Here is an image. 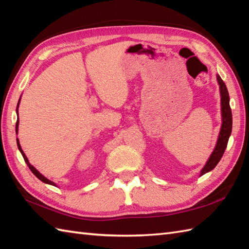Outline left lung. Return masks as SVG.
I'll return each instance as SVG.
<instances>
[{
  "instance_id": "left-lung-1",
  "label": "left lung",
  "mask_w": 249,
  "mask_h": 249,
  "mask_svg": "<svg viewBox=\"0 0 249 249\" xmlns=\"http://www.w3.org/2000/svg\"><path fill=\"white\" fill-rule=\"evenodd\" d=\"M217 82L219 85V91H221L223 123L221 127V131H219L216 146L214 148V151H213V153L211 154L209 160L207 161L204 169L201 170L200 176L214 169L216 164L219 162V160H221V158L223 157V155L225 153V149L227 147L228 140L231 134V129H232V113H231V108L229 105V93H228L227 87L223 82V79L219 77V75H217Z\"/></svg>"
}]
</instances>
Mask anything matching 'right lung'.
<instances>
[{
  "label": "right lung",
  "mask_w": 249,
  "mask_h": 249,
  "mask_svg": "<svg viewBox=\"0 0 249 249\" xmlns=\"http://www.w3.org/2000/svg\"><path fill=\"white\" fill-rule=\"evenodd\" d=\"M20 102V101H19ZM18 106H19V103H18ZM18 106H17V114H18ZM18 126H19V118H18V120H17V124H16V131H18ZM17 144H18V148H19V151L21 152V154H22V156H23V158H24V161H25V163L27 164V166L30 167V170L33 172V174L36 176L38 179H40V180H41L42 182H45V183H49V184H52V186H55V183L53 182V181H51V180H49L48 178H45L42 174H40V173L35 169V167L28 162V159H27V157L25 156V154H24V152L22 151V148H21V145H20V143H19V140L18 139H17Z\"/></svg>",
  "instance_id": "add662e5"
}]
</instances>
